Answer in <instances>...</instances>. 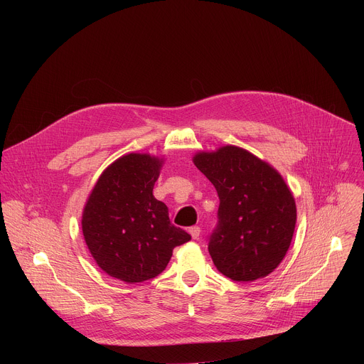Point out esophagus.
I'll use <instances>...</instances> for the list:
<instances>
[{
  "instance_id": "1",
  "label": "esophagus",
  "mask_w": 364,
  "mask_h": 364,
  "mask_svg": "<svg viewBox=\"0 0 364 364\" xmlns=\"http://www.w3.org/2000/svg\"><path fill=\"white\" fill-rule=\"evenodd\" d=\"M200 232H201V229H200L198 226H191V228H188V233L191 235L193 239H198Z\"/></svg>"
}]
</instances>
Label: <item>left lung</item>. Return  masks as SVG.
Masks as SVG:
<instances>
[{"mask_svg":"<svg viewBox=\"0 0 364 364\" xmlns=\"http://www.w3.org/2000/svg\"><path fill=\"white\" fill-rule=\"evenodd\" d=\"M193 163L220 200L219 225L209 242L215 267L233 281L268 277L285 257L296 223L295 198L285 180L236 145L198 151Z\"/></svg>","mask_w":364,"mask_h":364,"instance_id":"1","label":"left lung"}]
</instances>
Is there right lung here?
I'll return each instance as SVG.
<instances>
[{
	"label": "right lung",
	"mask_w": 364,
	"mask_h": 364,
	"mask_svg": "<svg viewBox=\"0 0 364 364\" xmlns=\"http://www.w3.org/2000/svg\"><path fill=\"white\" fill-rule=\"evenodd\" d=\"M164 159L129 152L99 176L82 213V232L97 267L134 284L161 274L173 249L191 239L171 225L168 207L154 197Z\"/></svg>",
	"instance_id": "1"
}]
</instances>
